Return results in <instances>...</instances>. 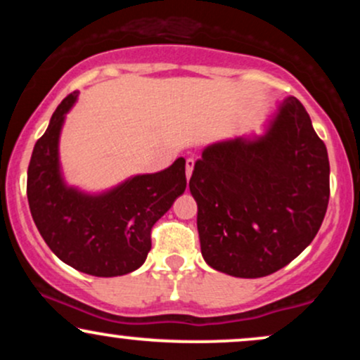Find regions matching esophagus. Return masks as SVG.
<instances>
[{
    "instance_id": "esophagus-1",
    "label": "esophagus",
    "mask_w": 360,
    "mask_h": 360,
    "mask_svg": "<svg viewBox=\"0 0 360 360\" xmlns=\"http://www.w3.org/2000/svg\"><path fill=\"white\" fill-rule=\"evenodd\" d=\"M193 169H194V159L193 157H188V159H186V177H191V174H193Z\"/></svg>"
}]
</instances>
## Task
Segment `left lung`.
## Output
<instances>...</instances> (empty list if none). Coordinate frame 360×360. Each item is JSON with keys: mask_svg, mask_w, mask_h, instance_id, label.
<instances>
[{"mask_svg": "<svg viewBox=\"0 0 360 360\" xmlns=\"http://www.w3.org/2000/svg\"><path fill=\"white\" fill-rule=\"evenodd\" d=\"M201 254L235 278L283 269L311 243L330 198V164L308 111L288 98L266 135L213 143L194 164Z\"/></svg>", "mask_w": 360, "mask_h": 360, "instance_id": "obj_1", "label": "left lung"}]
</instances>
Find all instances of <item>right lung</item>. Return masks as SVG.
<instances>
[{
  "label": "right lung",
  "instance_id": "add662e5",
  "mask_svg": "<svg viewBox=\"0 0 360 360\" xmlns=\"http://www.w3.org/2000/svg\"><path fill=\"white\" fill-rule=\"evenodd\" d=\"M76 98L74 91L62 100L37 140L28 164V206L62 262L98 278L123 276L146 262L152 226L184 193L186 160L179 157L164 171L135 176L100 196L68 188L59 171V135Z\"/></svg>",
  "mask_w": 360,
  "mask_h": 360
}]
</instances>
